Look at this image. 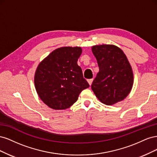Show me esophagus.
<instances>
[{
  "label": "esophagus",
  "mask_w": 157,
  "mask_h": 157,
  "mask_svg": "<svg viewBox=\"0 0 157 157\" xmlns=\"http://www.w3.org/2000/svg\"><path fill=\"white\" fill-rule=\"evenodd\" d=\"M92 82H93V79H92H92H88V82L89 83V84L90 85V86H91V84H92Z\"/></svg>",
  "instance_id": "esophagus-1"
}]
</instances>
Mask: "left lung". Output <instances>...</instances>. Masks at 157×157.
Here are the masks:
<instances>
[{
	"mask_svg": "<svg viewBox=\"0 0 157 157\" xmlns=\"http://www.w3.org/2000/svg\"><path fill=\"white\" fill-rule=\"evenodd\" d=\"M92 50L99 69L91 86L94 93L107 105L123 100L134 82L132 69L126 55L115 45L94 46Z\"/></svg>",
	"mask_w": 157,
	"mask_h": 157,
	"instance_id": "left-lung-1",
	"label": "left lung"
}]
</instances>
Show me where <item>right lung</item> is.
Here are the masks:
<instances>
[{
  "instance_id": "add662e5",
  "label": "right lung",
  "mask_w": 157,
  "mask_h": 157,
  "mask_svg": "<svg viewBox=\"0 0 157 157\" xmlns=\"http://www.w3.org/2000/svg\"><path fill=\"white\" fill-rule=\"evenodd\" d=\"M81 53L80 47H62L54 50L38 66L35 88L49 107L56 110L70 107L80 93L90 86L77 64Z\"/></svg>"
}]
</instances>
